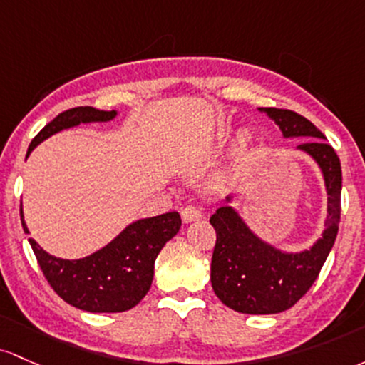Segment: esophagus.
Listing matches in <instances>:
<instances>
[{"mask_svg": "<svg viewBox=\"0 0 365 365\" xmlns=\"http://www.w3.org/2000/svg\"><path fill=\"white\" fill-rule=\"evenodd\" d=\"M181 217L182 222H193V220L202 217V210L198 207H195V205H186L181 210Z\"/></svg>", "mask_w": 365, "mask_h": 365, "instance_id": "esophagus-1", "label": "esophagus"}]
</instances>
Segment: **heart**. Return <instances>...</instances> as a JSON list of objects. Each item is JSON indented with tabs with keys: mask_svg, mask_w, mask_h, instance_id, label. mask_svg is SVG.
Returning a JSON list of instances; mask_svg holds the SVG:
<instances>
[{
	"mask_svg": "<svg viewBox=\"0 0 365 365\" xmlns=\"http://www.w3.org/2000/svg\"><path fill=\"white\" fill-rule=\"evenodd\" d=\"M247 143H248L247 134H240V136H237V146H247Z\"/></svg>",
	"mask_w": 365,
	"mask_h": 365,
	"instance_id": "1",
	"label": "heart"
}]
</instances>
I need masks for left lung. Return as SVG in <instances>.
<instances>
[{
	"mask_svg": "<svg viewBox=\"0 0 365 365\" xmlns=\"http://www.w3.org/2000/svg\"><path fill=\"white\" fill-rule=\"evenodd\" d=\"M276 120L284 138H310L298 148L321 167L327 190V220L321 240L300 253H282L253 235L231 207L210 217L215 229L210 281L219 300L241 314H279L309 292L333 248L341 215V165L333 146L300 113L260 108Z\"/></svg>",
	"mask_w": 365,
	"mask_h": 365,
	"instance_id": "8db88e82",
	"label": "left lung"
}]
</instances>
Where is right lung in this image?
Here are the masks:
<instances>
[{
	"label": "right lung",
	"mask_w": 365,
	"mask_h": 365,
	"mask_svg": "<svg viewBox=\"0 0 365 365\" xmlns=\"http://www.w3.org/2000/svg\"><path fill=\"white\" fill-rule=\"evenodd\" d=\"M117 115L115 110L103 112L93 106H76L56 115L44 125L29 145L27 155L51 134L83 122H106ZM22 207V205H20ZM24 231L29 229L24 222ZM181 217L178 212L133 222L112 243L79 260L56 259L29 237L46 281L61 300L86 312H125L136 307L150 292L155 259L167 241L178 235Z\"/></svg>",
	"instance_id": "1"
}]
</instances>
